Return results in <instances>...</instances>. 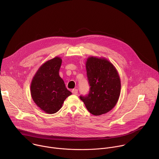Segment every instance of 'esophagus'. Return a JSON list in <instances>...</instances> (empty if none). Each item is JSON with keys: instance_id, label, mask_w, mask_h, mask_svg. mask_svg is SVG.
<instances>
[{"instance_id": "esophagus-1", "label": "esophagus", "mask_w": 159, "mask_h": 159, "mask_svg": "<svg viewBox=\"0 0 159 159\" xmlns=\"http://www.w3.org/2000/svg\"><path fill=\"white\" fill-rule=\"evenodd\" d=\"M72 93L75 95H77L78 94V90L77 89H73L72 90Z\"/></svg>"}]
</instances>
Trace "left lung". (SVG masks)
<instances>
[{
    "mask_svg": "<svg viewBox=\"0 0 159 159\" xmlns=\"http://www.w3.org/2000/svg\"><path fill=\"white\" fill-rule=\"evenodd\" d=\"M89 93L80 96L87 110L95 116L108 112L114 107L121 93L119 74L109 60L104 58L90 57L85 63Z\"/></svg>",
    "mask_w": 159,
    "mask_h": 159,
    "instance_id": "left-lung-1",
    "label": "left lung"
}]
</instances>
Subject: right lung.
<instances>
[{
  "label": "right lung",
  "mask_w": 159,
  "mask_h": 159,
  "mask_svg": "<svg viewBox=\"0 0 159 159\" xmlns=\"http://www.w3.org/2000/svg\"><path fill=\"white\" fill-rule=\"evenodd\" d=\"M62 60L56 57L39 68L31 83V95L34 103L48 114H54L72 94L59 75Z\"/></svg>",
  "instance_id": "1"
}]
</instances>
